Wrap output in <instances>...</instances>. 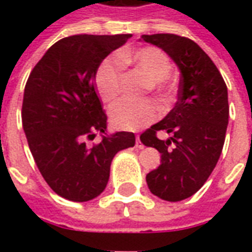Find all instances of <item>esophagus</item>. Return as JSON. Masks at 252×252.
I'll return each instance as SVG.
<instances>
[{
  "mask_svg": "<svg viewBox=\"0 0 252 252\" xmlns=\"http://www.w3.org/2000/svg\"><path fill=\"white\" fill-rule=\"evenodd\" d=\"M136 148H139V150H142V148H144V146H143V143L140 142V136H139V135H136Z\"/></svg>",
  "mask_w": 252,
  "mask_h": 252,
  "instance_id": "obj_1",
  "label": "esophagus"
}]
</instances>
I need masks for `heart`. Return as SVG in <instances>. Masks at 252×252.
Listing matches in <instances>:
<instances>
[{
	"instance_id": "1",
	"label": "heart",
	"mask_w": 252,
	"mask_h": 252,
	"mask_svg": "<svg viewBox=\"0 0 252 252\" xmlns=\"http://www.w3.org/2000/svg\"><path fill=\"white\" fill-rule=\"evenodd\" d=\"M133 64L147 78L146 89L157 94L162 102H169L173 93L171 62L160 48L142 47L135 51H121L117 58H106L95 71L94 83L97 93L106 104H113L120 97L123 66ZM158 116L157 105L151 99L121 101L110 110L112 123L126 131H135L153 123Z\"/></svg>"
}]
</instances>
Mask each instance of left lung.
I'll return each mask as SVG.
<instances>
[{"instance_id": "obj_1", "label": "left lung", "mask_w": 252, "mask_h": 252, "mask_svg": "<svg viewBox=\"0 0 252 252\" xmlns=\"http://www.w3.org/2000/svg\"><path fill=\"white\" fill-rule=\"evenodd\" d=\"M142 40L160 47L181 70L177 104L140 140L160 153L158 169L146 177L148 189L162 200L182 201L202 188L221 155L229 116L227 85L211 58L188 37L155 33L142 35ZM160 130L172 137L160 141Z\"/></svg>"}]
</instances>
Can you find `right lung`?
Segmentation results:
<instances>
[{
    "mask_svg": "<svg viewBox=\"0 0 252 252\" xmlns=\"http://www.w3.org/2000/svg\"><path fill=\"white\" fill-rule=\"evenodd\" d=\"M131 36L61 39L28 77L21 109L25 136L43 178L66 200L83 202L101 194L113 157L135 146L132 132L105 133L108 117L94 83L101 62ZM98 133L103 140L88 146Z\"/></svg>",
    "mask_w": 252,
    "mask_h": 252,
    "instance_id": "1",
    "label": "right lung"
}]
</instances>
